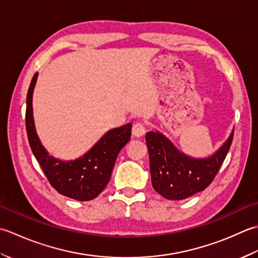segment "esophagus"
Segmentation results:
<instances>
[{
    "instance_id": "34e87169",
    "label": "esophagus",
    "mask_w": 258,
    "mask_h": 258,
    "mask_svg": "<svg viewBox=\"0 0 258 258\" xmlns=\"http://www.w3.org/2000/svg\"><path fill=\"white\" fill-rule=\"evenodd\" d=\"M145 133H146V128H145V125L143 123L137 122V123L134 124L133 135L135 137H138V138H139V137H143L145 135Z\"/></svg>"
}]
</instances>
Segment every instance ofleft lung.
Wrapping results in <instances>:
<instances>
[{
  "label": "left lung",
  "mask_w": 258,
  "mask_h": 258,
  "mask_svg": "<svg viewBox=\"0 0 258 258\" xmlns=\"http://www.w3.org/2000/svg\"><path fill=\"white\" fill-rule=\"evenodd\" d=\"M233 136L234 130L210 156L194 158L176 148L158 130L147 133L152 187L169 201H182L203 191L218 172L232 145Z\"/></svg>",
  "instance_id": "8db88e82"
}]
</instances>
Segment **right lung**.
<instances>
[{"instance_id":"obj_1","label":"right lung","mask_w":258,"mask_h":258,"mask_svg":"<svg viewBox=\"0 0 258 258\" xmlns=\"http://www.w3.org/2000/svg\"><path fill=\"white\" fill-rule=\"evenodd\" d=\"M38 76L36 72L26 96L25 123L31 149L57 192L76 201H91L108 185L119 152L131 138L133 124L110 129L85 155L75 160H62L50 156L36 134L33 118L32 99Z\"/></svg>"}]
</instances>
